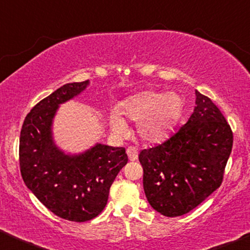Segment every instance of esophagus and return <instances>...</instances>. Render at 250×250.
I'll use <instances>...</instances> for the list:
<instances>
[{"label": "esophagus", "mask_w": 250, "mask_h": 250, "mask_svg": "<svg viewBox=\"0 0 250 250\" xmlns=\"http://www.w3.org/2000/svg\"><path fill=\"white\" fill-rule=\"evenodd\" d=\"M126 153H127L128 159H130L131 161H135V160L138 159V149L135 148V147H128V148L126 149Z\"/></svg>", "instance_id": "obj_1"}]
</instances>
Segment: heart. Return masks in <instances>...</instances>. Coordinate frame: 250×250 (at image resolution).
I'll use <instances>...</instances> for the list:
<instances>
[{"label":"heart","instance_id":"1","mask_svg":"<svg viewBox=\"0 0 250 250\" xmlns=\"http://www.w3.org/2000/svg\"><path fill=\"white\" fill-rule=\"evenodd\" d=\"M183 102L177 94H162L158 91H143L120 104V115L138 123L137 133L146 143H161L165 140L180 118ZM115 133L125 132V124L118 116L110 117Z\"/></svg>","mask_w":250,"mask_h":250}]
</instances>
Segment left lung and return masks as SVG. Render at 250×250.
<instances>
[{
  "mask_svg": "<svg viewBox=\"0 0 250 250\" xmlns=\"http://www.w3.org/2000/svg\"><path fill=\"white\" fill-rule=\"evenodd\" d=\"M232 147V128L219 107L196 90L195 110L186 124L139 154L150 206L166 217L197 208L223 183Z\"/></svg>",
  "mask_w": 250,
  "mask_h": 250,
  "instance_id": "8db88e82",
  "label": "left lung"
}]
</instances>
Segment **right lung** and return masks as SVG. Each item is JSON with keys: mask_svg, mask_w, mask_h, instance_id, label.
<instances>
[{"mask_svg": "<svg viewBox=\"0 0 250 250\" xmlns=\"http://www.w3.org/2000/svg\"><path fill=\"white\" fill-rule=\"evenodd\" d=\"M89 81L67 83L31 109L20 138L24 183L51 212L69 221L94 219L105 208L110 187L127 163L124 147L97 144L80 155L58 149L51 125L59 104L83 91Z\"/></svg>", "mask_w": 250, "mask_h": 250, "instance_id": "1", "label": "right lung"}]
</instances>
